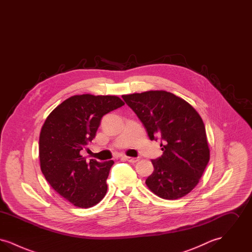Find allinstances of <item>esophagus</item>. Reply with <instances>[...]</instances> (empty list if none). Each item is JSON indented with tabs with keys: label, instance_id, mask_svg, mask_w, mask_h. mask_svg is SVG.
Listing matches in <instances>:
<instances>
[{
	"label": "esophagus",
	"instance_id": "esophagus-1",
	"mask_svg": "<svg viewBox=\"0 0 252 252\" xmlns=\"http://www.w3.org/2000/svg\"><path fill=\"white\" fill-rule=\"evenodd\" d=\"M122 158H124L125 160H127V161H129V162H132V163H135V162H137V161L140 160L139 158H131V157L127 156H123L122 157Z\"/></svg>",
	"mask_w": 252,
	"mask_h": 252
}]
</instances>
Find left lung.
I'll return each instance as SVG.
<instances>
[{
    "label": "left lung",
    "instance_id": "obj_1",
    "mask_svg": "<svg viewBox=\"0 0 252 252\" xmlns=\"http://www.w3.org/2000/svg\"><path fill=\"white\" fill-rule=\"evenodd\" d=\"M151 141L160 139L162 155L152 159L147 187L163 199H178L192 191L203 175L210 149L203 121L192 106L165 91L123 95Z\"/></svg>",
    "mask_w": 252,
    "mask_h": 252
}]
</instances>
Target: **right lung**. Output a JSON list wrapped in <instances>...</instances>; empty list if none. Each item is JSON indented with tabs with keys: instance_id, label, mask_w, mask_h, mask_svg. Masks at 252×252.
Wrapping results in <instances>:
<instances>
[{
	"instance_id": "add662e5",
	"label": "right lung",
	"mask_w": 252,
	"mask_h": 252,
	"mask_svg": "<svg viewBox=\"0 0 252 252\" xmlns=\"http://www.w3.org/2000/svg\"><path fill=\"white\" fill-rule=\"evenodd\" d=\"M124 105L117 96H72L49 114L41 127V172L52 188L75 207L91 208L107 193L114 161H87L81 151L95 137L102 117Z\"/></svg>"
}]
</instances>
